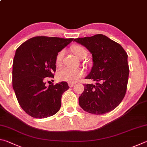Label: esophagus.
<instances>
[{"label":"esophagus","instance_id":"obj_1","mask_svg":"<svg viewBox=\"0 0 147 147\" xmlns=\"http://www.w3.org/2000/svg\"><path fill=\"white\" fill-rule=\"evenodd\" d=\"M68 86H69V87H70V88H71V87H73L74 86V83H68Z\"/></svg>","mask_w":147,"mask_h":147}]
</instances>
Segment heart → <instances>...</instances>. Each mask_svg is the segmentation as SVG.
Here are the masks:
<instances>
[{
    "label": "heart",
    "mask_w": 147,
    "mask_h": 147,
    "mask_svg": "<svg viewBox=\"0 0 147 147\" xmlns=\"http://www.w3.org/2000/svg\"><path fill=\"white\" fill-rule=\"evenodd\" d=\"M72 51L77 57L80 59L82 56L86 54V51L81 46H74L71 49ZM64 55V50H62L57 54L55 58V63L57 66L60 65L63 61ZM84 75V71L81 68H71L65 67L62 68L57 73L58 79L63 81L75 83Z\"/></svg>",
    "instance_id": "heart-1"
}]
</instances>
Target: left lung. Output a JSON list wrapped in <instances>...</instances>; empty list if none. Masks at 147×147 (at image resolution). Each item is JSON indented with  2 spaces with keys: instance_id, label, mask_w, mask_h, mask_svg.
<instances>
[{
  "instance_id": "obj_1",
  "label": "left lung",
  "mask_w": 147,
  "mask_h": 147,
  "mask_svg": "<svg viewBox=\"0 0 147 147\" xmlns=\"http://www.w3.org/2000/svg\"><path fill=\"white\" fill-rule=\"evenodd\" d=\"M74 41L88 49L93 57V66L86 79L96 85L84 84L79 103L84 111L96 115L115 109L125 96L129 75L128 55L119 44L102 34L75 38Z\"/></svg>"
}]
</instances>
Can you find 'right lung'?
Instances as JSON below:
<instances>
[{"instance_id":"right-lung-1","label":"right lung","mask_w":147,"mask_h":147,"mask_svg":"<svg viewBox=\"0 0 147 147\" xmlns=\"http://www.w3.org/2000/svg\"><path fill=\"white\" fill-rule=\"evenodd\" d=\"M74 38L37 36L17 49L13 63V88L22 110L35 118L55 114L61 106V97L68 90L66 82L46 86L47 78H53L55 58Z\"/></svg>"}]
</instances>
